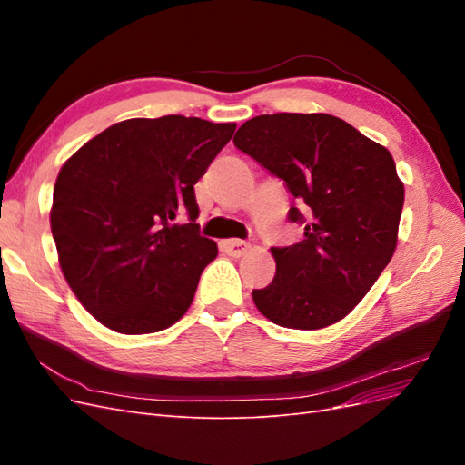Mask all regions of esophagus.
Returning <instances> with one entry per match:
<instances>
[{
    "instance_id": "esophagus-1",
    "label": "esophagus",
    "mask_w": 465,
    "mask_h": 465,
    "mask_svg": "<svg viewBox=\"0 0 465 465\" xmlns=\"http://www.w3.org/2000/svg\"><path fill=\"white\" fill-rule=\"evenodd\" d=\"M223 248L229 256L238 258V256L244 254V252L250 248V244L246 241H241V238H229V241L223 242Z\"/></svg>"
}]
</instances>
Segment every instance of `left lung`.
I'll return each mask as SVG.
<instances>
[{
    "instance_id": "1",
    "label": "left lung",
    "mask_w": 465,
    "mask_h": 465,
    "mask_svg": "<svg viewBox=\"0 0 465 465\" xmlns=\"http://www.w3.org/2000/svg\"><path fill=\"white\" fill-rule=\"evenodd\" d=\"M234 147L285 182L304 238L275 246V277L252 291L277 326L320 330L345 318L398 244L403 184L386 147L330 114L277 112L244 122Z\"/></svg>"
}]
</instances>
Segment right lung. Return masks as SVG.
<instances>
[{
    "instance_id": "obj_1",
    "label": "right lung",
    "mask_w": 465,
    "mask_h": 465,
    "mask_svg": "<svg viewBox=\"0 0 465 465\" xmlns=\"http://www.w3.org/2000/svg\"><path fill=\"white\" fill-rule=\"evenodd\" d=\"M236 124L163 116L124 120L69 159L50 224L64 277L118 333L173 326L190 308L217 244L200 234L193 186ZM188 214L189 223L175 219Z\"/></svg>"
}]
</instances>
